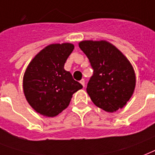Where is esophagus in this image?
<instances>
[{"label": "esophagus", "mask_w": 155, "mask_h": 155, "mask_svg": "<svg viewBox=\"0 0 155 155\" xmlns=\"http://www.w3.org/2000/svg\"><path fill=\"white\" fill-rule=\"evenodd\" d=\"M80 84H82V85L84 87V84H85V81H84V79H82V80H80Z\"/></svg>", "instance_id": "34e87169"}]
</instances>
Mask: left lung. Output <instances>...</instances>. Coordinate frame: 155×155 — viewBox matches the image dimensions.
Instances as JSON below:
<instances>
[{
	"label": "left lung",
	"mask_w": 155,
	"mask_h": 155,
	"mask_svg": "<svg viewBox=\"0 0 155 155\" xmlns=\"http://www.w3.org/2000/svg\"><path fill=\"white\" fill-rule=\"evenodd\" d=\"M79 46L93 69L86 88L92 101L107 112L124 107L136 86L135 72L127 58L106 41H84Z\"/></svg>",
	"instance_id": "8db88e82"
}]
</instances>
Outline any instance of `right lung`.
<instances>
[{
  "mask_svg": "<svg viewBox=\"0 0 155 155\" xmlns=\"http://www.w3.org/2000/svg\"><path fill=\"white\" fill-rule=\"evenodd\" d=\"M72 44H52L29 63L23 76V92L30 106L42 115L54 117L69 106L72 95L83 86L65 71Z\"/></svg>",
  "mask_w": 155,
  "mask_h": 155,
  "instance_id": "add662e5",
  "label": "right lung"
}]
</instances>
